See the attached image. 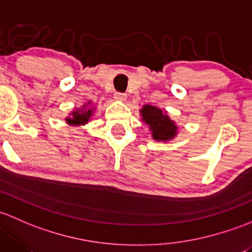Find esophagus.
Returning a JSON list of instances; mask_svg holds the SVG:
<instances>
[{"label":"esophagus","instance_id":"obj_1","mask_svg":"<svg viewBox=\"0 0 252 252\" xmlns=\"http://www.w3.org/2000/svg\"><path fill=\"white\" fill-rule=\"evenodd\" d=\"M114 98H115L116 100H120V102H124V100H126L127 94H126V93H123V92H116L115 94H114Z\"/></svg>","mask_w":252,"mask_h":252}]
</instances>
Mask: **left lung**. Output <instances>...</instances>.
<instances>
[{"label":"left lung","instance_id":"obj_1","mask_svg":"<svg viewBox=\"0 0 252 252\" xmlns=\"http://www.w3.org/2000/svg\"><path fill=\"white\" fill-rule=\"evenodd\" d=\"M143 120L150 126L153 132V138L157 141H167L175 137L177 133V126L170 120L167 115L157 107L144 105L141 110Z\"/></svg>","mask_w":252,"mask_h":252}]
</instances>
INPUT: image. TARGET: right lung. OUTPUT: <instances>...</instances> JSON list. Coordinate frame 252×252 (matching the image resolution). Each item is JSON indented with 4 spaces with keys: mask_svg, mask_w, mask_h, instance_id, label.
I'll list each match as a JSON object with an SVG mask.
<instances>
[{
    "mask_svg": "<svg viewBox=\"0 0 252 252\" xmlns=\"http://www.w3.org/2000/svg\"><path fill=\"white\" fill-rule=\"evenodd\" d=\"M92 115V110L88 109V110H80V111H75L72 114V118L66 119L69 124H75V125H80V124H85L87 123L90 116Z\"/></svg>",
    "mask_w": 252,
    "mask_h": 252,
    "instance_id": "obj_1",
    "label": "right lung"
}]
</instances>
